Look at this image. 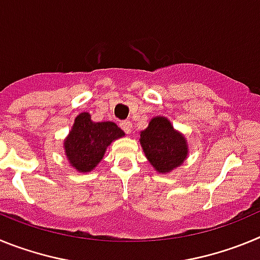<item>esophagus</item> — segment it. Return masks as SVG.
<instances>
[{"label":"esophagus","mask_w":260,"mask_h":260,"mask_svg":"<svg viewBox=\"0 0 260 260\" xmlns=\"http://www.w3.org/2000/svg\"><path fill=\"white\" fill-rule=\"evenodd\" d=\"M119 127L122 128L126 134H130L133 130L132 121H128V119H123V121H121V122H119Z\"/></svg>","instance_id":"34e87169"}]
</instances>
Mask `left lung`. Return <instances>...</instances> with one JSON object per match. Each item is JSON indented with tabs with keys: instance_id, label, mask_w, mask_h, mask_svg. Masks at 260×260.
<instances>
[{
	"instance_id": "8db88e82",
	"label": "left lung",
	"mask_w": 260,
	"mask_h": 260,
	"mask_svg": "<svg viewBox=\"0 0 260 260\" xmlns=\"http://www.w3.org/2000/svg\"><path fill=\"white\" fill-rule=\"evenodd\" d=\"M141 144L152 167L160 173L172 171L183 162L187 155V144L180 133L164 117L151 119L150 125L141 133Z\"/></svg>"
}]
</instances>
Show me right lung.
<instances>
[{"label": "right lung", "mask_w": 260, "mask_h": 260, "mask_svg": "<svg viewBox=\"0 0 260 260\" xmlns=\"http://www.w3.org/2000/svg\"><path fill=\"white\" fill-rule=\"evenodd\" d=\"M121 137L123 132L116 123L92 122L88 113H80L65 141L69 161L82 173L89 172L102 160L107 147Z\"/></svg>", "instance_id": "obj_1"}]
</instances>
